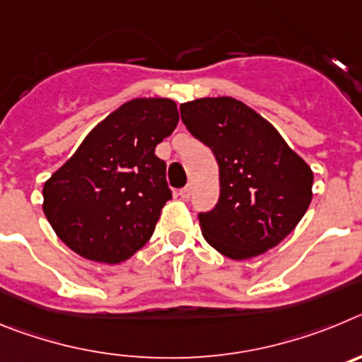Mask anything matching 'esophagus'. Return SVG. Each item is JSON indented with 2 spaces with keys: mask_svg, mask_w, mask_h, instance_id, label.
Segmentation results:
<instances>
[{
  "mask_svg": "<svg viewBox=\"0 0 362 362\" xmlns=\"http://www.w3.org/2000/svg\"><path fill=\"white\" fill-rule=\"evenodd\" d=\"M179 196L183 197V199H188V197L192 196V187H190V185H187V187L181 188V190H179Z\"/></svg>",
  "mask_w": 362,
  "mask_h": 362,
  "instance_id": "obj_1",
  "label": "esophagus"
}]
</instances>
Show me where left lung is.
Instances as JSON below:
<instances>
[{
	"instance_id": "8db88e82",
	"label": "left lung",
	"mask_w": 362,
	"mask_h": 362,
	"mask_svg": "<svg viewBox=\"0 0 362 362\" xmlns=\"http://www.w3.org/2000/svg\"><path fill=\"white\" fill-rule=\"evenodd\" d=\"M181 119L219 165V201L197 216L203 238L230 259H250L279 245L310 206V166L238 99L188 101Z\"/></svg>"
}]
</instances>
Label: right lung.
I'll return each mask as SVG.
<instances>
[{
    "label": "right lung",
    "mask_w": 362,
    "mask_h": 362,
    "mask_svg": "<svg viewBox=\"0 0 362 362\" xmlns=\"http://www.w3.org/2000/svg\"><path fill=\"white\" fill-rule=\"evenodd\" d=\"M172 99L121 105L43 187V212L70 250L117 264L152 238L172 192L156 146L177 127Z\"/></svg>",
    "instance_id": "obj_1"
}]
</instances>
